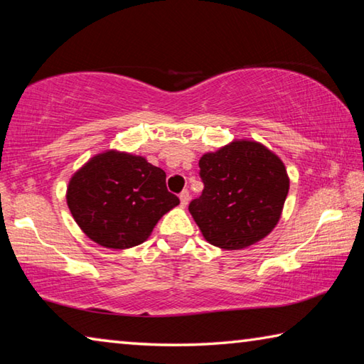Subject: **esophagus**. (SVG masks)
<instances>
[{"label": "esophagus", "instance_id": "esophagus-1", "mask_svg": "<svg viewBox=\"0 0 364 364\" xmlns=\"http://www.w3.org/2000/svg\"><path fill=\"white\" fill-rule=\"evenodd\" d=\"M178 198H181V205H182V206H187L188 201H190L188 190H183V192H182L181 195H178Z\"/></svg>", "mask_w": 364, "mask_h": 364}]
</instances>
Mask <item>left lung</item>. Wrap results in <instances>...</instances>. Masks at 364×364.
I'll use <instances>...</instances> for the list:
<instances>
[{"mask_svg": "<svg viewBox=\"0 0 364 364\" xmlns=\"http://www.w3.org/2000/svg\"><path fill=\"white\" fill-rule=\"evenodd\" d=\"M203 193L188 211L205 240L243 250L269 235L287 198L290 178L282 159L263 143L235 139L198 161Z\"/></svg>", "mask_w": 364, "mask_h": 364, "instance_id": "obj_1", "label": "left lung"}]
</instances>
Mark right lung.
Masks as SVG:
<instances>
[{
	"mask_svg": "<svg viewBox=\"0 0 364 364\" xmlns=\"http://www.w3.org/2000/svg\"><path fill=\"white\" fill-rule=\"evenodd\" d=\"M65 201L90 240L111 250L140 245L181 201L166 188V172L127 151L95 154L70 177Z\"/></svg>",
	"mask_w": 364,
	"mask_h": 364,
	"instance_id": "add662e5",
	"label": "right lung"
}]
</instances>
